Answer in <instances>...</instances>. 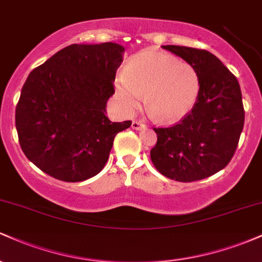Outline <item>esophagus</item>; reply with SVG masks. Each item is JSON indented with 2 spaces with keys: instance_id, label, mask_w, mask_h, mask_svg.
<instances>
[{
  "instance_id": "esophagus-1",
  "label": "esophagus",
  "mask_w": 262,
  "mask_h": 262,
  "mask_svg": "<svg viewBox=\"0 0 262 262\" xmlns=\"http://www.w3.org/2000/svg\"><path fill=\"white\" fill-rule=\"evenodd\" d=\"M132 128L135 129V130H140V129H145V124L140 121H133V123H132Z\"/></svg>"
}]
</instances>
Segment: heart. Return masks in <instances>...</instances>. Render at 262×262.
Returning <instances> with one entry per match:
<instances>
[{
	"label": "heart",
	"instance_id": "b5f03b06",
	"mask_svg": "<svg viewBox=\"0 0 262 262\" xmlns=\"http://www.w3.org/2000/svg\"><path fill=\"white\" fill-rule=\"evenodd\" d=\"M201 80L193 65L161 52H144L129 61L116 79L122 107L132 112L145 96L149 112L162 123H176L191 112L198 100Z\"/></svg>",
	"mask_w": 262,
	"mask_h": 262
}]
</instances>
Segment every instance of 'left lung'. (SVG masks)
Wrapping results in <instances>:
<instances>
[{
  "instance_id": "obj_1",
  "label": "left lung",
  "mask_w": 262,
  "mask_h": 262,
  "mask_svg": "<svg viewBox=\"0 0 262 262\" xmlns=\"http://www.w3.org/2000/svg\"><path fill=\"white\" fill-rule=\"evenodd\" d=\"M162 48L194 66L201 91L185 118L154 128L158 141L150 159L171 180L198 181L224 169L234 156L245 119L242 91L236 77L212 53L180 45Z\"/></svg>"
}]
</instances>
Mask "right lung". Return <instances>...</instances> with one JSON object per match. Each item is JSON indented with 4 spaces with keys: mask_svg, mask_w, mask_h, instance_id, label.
Returning <instances> with one entry per match:
<instances>
[{
    "mask_svg": "<svg viewBox=\"0 0 262 262\" xmlns=\"http://www.w3.org/2000/svg\"><path fill=\"white\" fill-rule=\"evenodd\" d=\"M124 48L71 44L29 74L16 107L18 140L35 166L65 182L97 175L117 133L132 121L106 117Z\"/></svg>",
    "mask_w": 262,
    "mask_h": 262,
    "instance_id": "obj_1",
    "label": "right lung"
}]
</instances>
